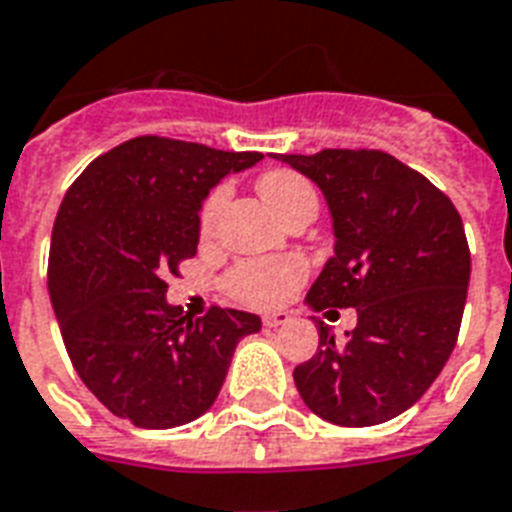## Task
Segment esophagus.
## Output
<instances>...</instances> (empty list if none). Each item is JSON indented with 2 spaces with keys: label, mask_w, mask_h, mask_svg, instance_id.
<instances>
[{
  "label": "esophagus",
  "mask_w": 512,
  "mask_h": 512,
  "mask_svg": "<svg viewBox=\"0 0 512 512\" xmlns=\"http://www.w3.org/2000/svg\"><path fill=\"white\" fill-rule=\"evenodd\" d=\"M290 322V314H284V311H276V314H268V317H263V325L268 327V330H276V327H282Z\"/></svg>",
  "instance_id": "obj_1"
}]
</instances>
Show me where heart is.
<instances>
[{
	"label": "heart",
	"instance_id": "b5f03b06",
	"mask_svg": "<svg viewBox=\"0 0 512 512\" xmlns=\"http://www.w3.org/2000/svg\"><path fill=\"white\" fill-rule=\"evenodd\" d=\"M257 190L265 198V204L271 206L279 217H284L303 198H317L314 187L308 185V179H303L295 171H268L257 182ZM225 204H228V187H217L206 198L204 212H201V233L204 236H209L214 230ZM303 279H306V263L300 257H260V260H244V263L233 265L225 276V290L244 306L273 308L290 298Z\"/></svg>",
	"mask_w": 512,
	"mask_h": 512
}]
</instances>
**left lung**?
<instances>
[{
	"label": "left lung",
	"mask_w": 512,
	"mask_h": 512,
	"mask_svg": "<svg viewBox=\"0 0 512 512\" xmlns=\"http://www.w3.org/2000/svg\"><path fill=\"white\" fill-rule=\"evenodd\" d=\"M322 190L333 257L308 308H357L335 341L295 368L303 403L341 427H373L408 411L451 357L462 325L470 247L454 204L419 171L378 150L279 155Z\"/></svg>",
	"instance_id": "8db88e82"
}]
</instances>
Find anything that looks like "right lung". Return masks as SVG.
Here are the masks:
<instances>
[{"label":"right lung","instance_id":"add662e5","mask_svg":"<svg viewBox=\"0 0 512 512\" xmlns=\"http://www.w3.org/2000/svg\"><path fill=\"white\" fill-rule=\"evenodd\" d=\"M260 161V152L139 136L96 158L64 195L50 303L77 376L134 427L204 416L239 341L263 327L257 314L217 306L193 322L163 282L195 255L209 190Z\"/></svg>","mask_w":512,"mask_h":512}]
</instances>
